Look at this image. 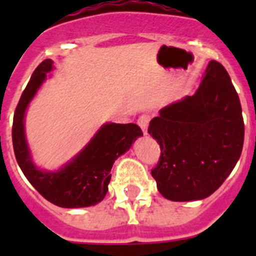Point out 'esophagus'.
<instances>
[{
	"instance_id": "34e87169",
	"label": "esophagus",
	"mask_w": 256,
	"mask_h": 256,
	"mask_svg": "<svg viewBox=\"0 0 256 256\" xmlns=\"http://www.w3.org/2000/svg\"><path fill=\"white\" fill-rule=\"evenodd\" d=\"M148 121H150V118L147 115L140 116L138 120V126L141 128V130H142L144 135H146L147 134V126H148Z\"/></svg>"
}]
</instances>
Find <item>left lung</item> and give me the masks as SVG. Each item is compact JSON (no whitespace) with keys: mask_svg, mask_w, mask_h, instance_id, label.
<instances>
[{"mask_svg":"<svg viewBox=\"0 0 256 256\" xmlns=\"http://www.w3.org/2000/svg\"><path fill=\"white\" fill-rule=\"evenodd\" d=\"M148 134L161 148L151 174L164 198L190 202L216 192L244 144L242 105L224 66L209 62L196 94L160 110Z\"/></svg>","mask_w":256,"mask_h":256,"instance_id":"8db88e82","label":"left lung"}]
</instances>
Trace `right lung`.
Returning a JSON list of instances; mask_svg holds the SVG:
<instances>
[{
  "instance_id": "add662e5",
  "label": "right lung",
  "mask_w": 256,
  "mask_h": 256,
  "mask_svg": "<svg viewBox=\"0 0 256 256\" xmlns=\"http://www.w3.org/2000/svg\"><path fill=\"white\" fill-rule=\"evenodd\" d=\"M53 69V60H43L22 92L12 126L14 154L26 178L49 202L62 208L90 207L104 200L114 162L130 150L142 136V131L136 124L106 122L84 148L60 168L47 171L38 167L33 162L26 138L24 116L30 102Z\"/></svg>"
}]
</instances>
